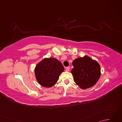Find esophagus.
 Listing matches in <instances>:
<instances>
[{
  "label": "esophagus",
  "mask_w": 122,
  "mask_h": 122,
  "mask_svg": "<svg viewBox=\"0 0 122 122\" xmlns=\"http://www.w3.org/2000/svg\"><path fill=\"white\" fill-rule=\"evenodd\" d=\"M69 70H70V66L66 67V71H69Z\"/></svg>",
  "instance_id": "1"
}]
</instances>
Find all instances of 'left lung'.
Here are the masks:
<instances>
[{
	"label": "left lung",
	"mask_w": 122,
	"mask_h": 122,
	"mask_svg": "<svg viewBox=\"0 0 122 122\" xmlns=\"http://www.w3.org/2000/svg\"><path fill=\"white\" fill-rule=\"evenodd\" d=\"M71 73L74 81L82 89L92 87L101 76V68L97 61L85 56L73 60Z\"/></svg>",
	"instance_id": "8db88e82"
}]
</instances>
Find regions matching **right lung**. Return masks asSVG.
I'll use <instances>...</instances> for the list:
<instances>
[{
  "label": "right lung",
  "instance_id": "1",
  "mask_svg": "<svg viewBox=\"0 0 122 122\" xmlns=\"http://www.w3.org/2000/svg\"><path fill=\"white\" fill-rule=\"evenodd\" d=\"M63 71L64 67L58 60L50 58L43 59L36 66L35 73L41 86L50 87L56 83Z\"/></svg>",
  "mask_w": 122,
  "mask_h": 122
}]
</instances>
